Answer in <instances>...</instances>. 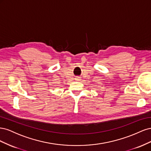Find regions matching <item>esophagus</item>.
<instances>
[{"label":"esophagus","instance_id":"obj_1","mask_svg":"<svg viewBox=\"0 0 151 151\" xmlns=\"http://www.w3.org/2000/svg\"><path fill=\"white\" fill-rule=\"evenodd\" d=\"M76 81H79L81 80V78H80L79 77H77L76 78Z\"/></svg>","mask_w":151,"mask_h":151}]
</instances>
